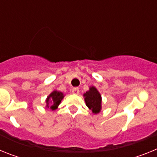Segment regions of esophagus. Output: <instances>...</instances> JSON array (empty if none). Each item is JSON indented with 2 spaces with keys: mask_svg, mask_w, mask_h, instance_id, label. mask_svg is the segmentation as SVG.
<instances>
[{
  "mask_svg": "<svg viewBox=\"0 0 157 157\" xmlns=\"http://www.w3.org/2000/svg\"><path fill=\"white\" fill-rule=\"evenodd\" d=\"M72 93L74 94H79V89L78 88V87H75V88L72 89Z\"/></svg>",
  "mask_w": 157,
  "mask_h": 157,
  "instance_id": "esophagus-1",
  "label": "esophagus"
}]
</instances>
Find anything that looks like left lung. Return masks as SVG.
<instances>
[{
	"label": "left lung",
	"mask_w": 157,
	"mask_h": 157,
	"mask_svg": "<svg viewBox=\"0 0 157 157\" xmlns=\"http://www.w3.org/2000/svg\"><path fill=\"white\" fill-rule=\"evenodd\" d=\"M86 105L92 110L94 114H98L101 109V96L94 86L90 87V90L84 94Z\"/></svg>",
	"instance_id": "obj_1"
}]
</instances>
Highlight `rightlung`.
I'll list each match as a JSON object with an SVG mask.
<instances>
[{
    "label": "right lung",
    "mask_w": 157,
    "mask_h": 157,
    "mask_svg": "<svg viewBox=\"0 0 157 157\" xmlns=\"http://www.w3.org/2000/svg\"><path fill=\"white\" fill-rule=\"evenodd\" d=\"M63 98V94L59 91L54 90L48 96V98L46 99V107L47 108H50L52 110H55L57 109L58 105L60 104L61 101ZM51 102L52 105L50 106H49V103Z\"/></svg>",
    "instance_id": "add662e5"
}]
</instances>
